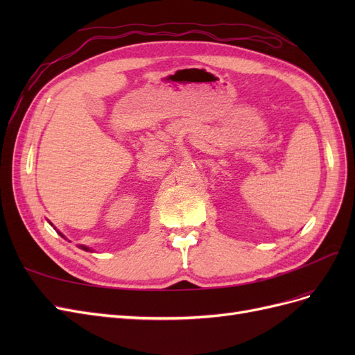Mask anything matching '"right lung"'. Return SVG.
Segmentation results:
<instances>
[{"instance_id":"1","label":"right lung","mask_w":355,"mask_h":355,"mask_svg":"<svg viewBox=\"0 0 355 355\" xmlns=\"http://www.w3.org/2000/svg\"><path fill=\"white\" fill-rule=\"evenodd\" d=\"M59 234H60V232H59ZM60 235H62V234H60ZM62 237H63V235H62ZM80 247H81V249H83V250H85V252H89V250H90V249H89V247H85V245H80ZM90 252H92V250H90Z\"/></svg>"}]
</instances>
